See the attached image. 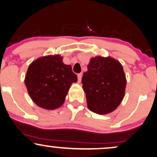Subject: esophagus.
Returning a JSON list of instances; mask_svg holds the SVG:
<instances>
[{
    "label": "esophagus",
    "mask_w": 157,
    "mask_h": 157,
    "mask_svg": "<svg viewBox=\"0 0 157 157\" xmlns=\"http://www.w3.org/2000/svg\"><path fill=\"white\" fill-rule=\"evenodd\" d=\"M77 79H78V82H81V79H82V73L77 75Z\"/></svg>",
    "instance_id": "1"
}]
</instances>
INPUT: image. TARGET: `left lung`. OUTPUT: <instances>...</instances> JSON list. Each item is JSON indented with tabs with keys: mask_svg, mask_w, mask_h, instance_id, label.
<instances>
[{
	"mask_svg": "<svg viewBox=\"0 0 157 157\" xmlns=\"http://www.w3.org/2000/svg\"><path fill=\"white\" fill-rule=\"evenodd\" d=\"M126 82L123 67L117 60L102 56L91 59L82 78L89 109L98 114L116 109L124 98Z\"/></svg>",
	"mask_w": 157,
	"mask_h": 157,
	"instance_id": "8db88e82",
	"label": "left lung"
}]
</instances>
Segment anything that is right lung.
I'll use <instances>...</instances> for the list:
<instances>
[{
  "label": "right lung",
  "mask_w": 157,
  "mask_h": 157,
  "mask_svg": "<svg viewBox=\"0 0 157 157\" xmlns=\"http://www.w3.org/2000/svg\"><path fill=\"white\" fill-rule=\"evenodd\" d=\"M60 55L45 56L31 63L25 83L32 100L37 106L53 110L64 104L69 88L77 81L72 67Z\"/></svg>",
  "instance_id": "right-lung-1"
}]
</instances>
